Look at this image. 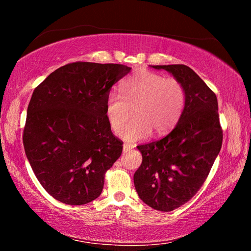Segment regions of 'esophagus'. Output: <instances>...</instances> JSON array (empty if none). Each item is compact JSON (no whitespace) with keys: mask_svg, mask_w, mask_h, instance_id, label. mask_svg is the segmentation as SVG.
Here are the masks:
<instances>
[{"mask_svg":"<svg viewBox=\"0 0 251 251\" xmlns=\"http://www.w3.org/2000/svg\"><path fill=\"white\" fill-rule=\"evenodd\" d=\"M131 148H134L133 145H130V144H124V146H123V151H124V152H127L128 151H130Z\"/></svg>","mask_w":251,"mask_h":251,"instance_id":"esophagus-1","label":"esophagus"}]
</instances>
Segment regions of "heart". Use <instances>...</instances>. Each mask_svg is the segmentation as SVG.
Wrapping results in <instances>:
<instances>
[{
    "mask_svg": "<svg viewBox=\"0 0 251 251\" xmlns=\"http://www.w3.org/2000/svg\"><path fill=\"white\" fill-rule=\"evenodd\" d=\"M186 100L185 88L176 78H165L155 72L142 70L121 85V95L110 93L105 113L110 128L120 134L134 109V118L122 133L128 142L146 137L152 131L161 135L176 124Z\"/></svg>",
    "mask_w": 251,
    "mask_h": 251,
    "instance_id": "heart-1",
    "label": "heart"
}]
</instances>
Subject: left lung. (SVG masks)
<instances>
[{
	"label": "left lung",
	"instance_id": "8db88e82",
	"mask_svg": "<svg viewBox=\"0 0 251 251\" xmlns=\"http://www.w3.org/2000/svg\"><path fill=\"white\" fill-rule=\"evenodd\" d=\"M185 88L179 121L165 137L138 145L143 161L134 174L139 198L159 211H172L190 201L205 182L223 145L216 94L182 64L155 65Z\"/></svg>",
	"mask_w": 251,
	"mask_h": 251
}]
</instances>
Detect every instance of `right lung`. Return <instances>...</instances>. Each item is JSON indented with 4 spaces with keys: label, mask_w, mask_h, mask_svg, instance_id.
Returning <instances> with one entry per match:
<instances>
[{
    "label": "right lung",
    "mask_w": 251,
    "mask_h": 251,
    "mask_svg": "<svg viewBox=\"0 0 251 251\" xmlns=\"http://www.w3.org/2000/svg\"><path fill=\"white\" fill-rule=\"evenodd\" d=\"M130 70L112 63L74 62L34 90L23 145L37 180L58 201L85 205L103 190L106 172L123 151V142L106 117V100Z\"/></svg>",
    "instance_id": "right-lung-1"
}]
</instances>
